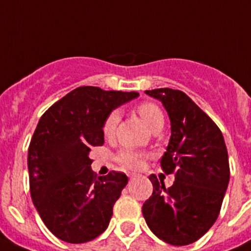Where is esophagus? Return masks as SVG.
Returning a JSON list of instances; mask_svg holds the SVG:
<instances>
[{"mask_svg":"<svg viewBox=\"0 0 251 251\" xmlns=\"http://www.w3.org/2000/svg\"><path fill=\"white\" fill-rule=\"evenodd\" d=\"M138 176H138V174L132 173V174H130V176H129V178H130V179H135V178H138Z\"/></svg>","mask_w":251,"mask_h":251,"instance_id":"1","label":"esophagus"}]
</instances>
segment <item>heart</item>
Returning a JSON list of instances; mask_svg holds the SVG:
<instances>
[{
	"label": "heart",
	"mask_w": 251,
	"mask_h": 251,
	"mask_svg": "<svg viewBox=\"0 0 251 251\" xmlns=\"http://www.w3.org/2000/svg\"><path fill=\"white\" fill-rule=\"evenodd\" d=\"M138 113L142 117V119L144 121V123L148 126L149 128H154L157 124L164 123V117H163L162 110L159 109V107L153 103H143L138 107ZM119 119H121V113L119 110H113L109 116L107 117V119L104 121L103 124V133H104L107 137L113 135L116 132V128L119 123ZM119 162L127 168H133V169H137V168L142 167L143 164V155L138 151H130V149H124L119 153L118 155Z\"/></svg>",
	"instance_id": "obj_1"
}]
</instances>
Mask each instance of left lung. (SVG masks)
<instances>
[{
	"label": "left lung",
	"mask_w": 251,
	"mask_h": 251,
	"mask_svg": "<svg viewBox=\"0 0 251 251\" xmlns=\"http://www.w3.org/2000/svg\"><path fill=\"white\" fill-rule=\"evenodd\" d=\"M162 102L171 121V138L160 164L176 181L167 189L151 176L153 194L143 217L154 235L168 244H192L219 215L230 171L224 137L217 124L187 94L171 88L146 91Z\"/></svg>",
	"instance_id": "left-lung-1"
}]
</instances>
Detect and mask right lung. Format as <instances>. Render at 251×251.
I'll list each match as a JSON object with an SVG mask.
<instances>
[{"label":"right lung","instance_id":"1","mask_svg":"<svg viewBox=\"0 0 251 251\" xmlns=\"http://www.w3.org/2000/svg\"><path fill=\"white\" fill-rule=\"evenodd\" d=\"M138 92L78 87L41 117L28 148L32 201L50 233L71 244L93 240L107 229L126 174L96 176L89 151L104 143L103 124Z\"/></svg>","mask_w":251,"mask_h":251}]
</instances>
